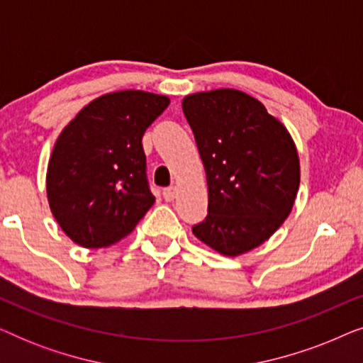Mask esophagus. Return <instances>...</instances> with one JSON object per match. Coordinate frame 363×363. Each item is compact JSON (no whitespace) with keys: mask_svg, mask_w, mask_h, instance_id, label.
<instances>
[{"mask_svg":"<svg viewBox=\"0 0 363 363\" xmlns=\"http://www.w3.org/2000/svg\"><path fill=\"white\" fill-rule=\"evenodd\" d=\"M177 195V188L175 186H168V188H163V198H165V201H172L173 198Z\"/></svg>","mask_w":363,"mask_h":363,"instance_id":"1","label":"esophagus"}]
</instances>
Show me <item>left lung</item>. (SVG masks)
Returning <instances> with one entry per match:
<instances>
[{"mask_svg": "<svg viewBox=\"0 0 363 363\" xmlns=\"http://www.w3.org/2000/svg\"><path fill=\"white\" fill-rule=\"evenodd\" d=\"M183 113L208 182V215L193 235L225 256L269 240L294 205L299 157L282 123L235 89L186 96Z\"/></svg>", "mask_w": 363, "mask_h": 363, "instance_id": "8db88e82", "label": "left lung"}]
</instances>
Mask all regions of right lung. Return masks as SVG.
Listing matches in <instances>:
<instances>
[{"instance_id": "1", "label": "right lung", "mask_w": 363, "mask_h": 363, "mask_svg": "<svg viewBox=\"0 0 363 363\" xmlns=\"http://www.w3.org/2000/svg\"><path fill=\"white\" fill-rule=\"evenodd\" d=\"M168 104V97L143 91L106 94L59 135L48 165V201L74 242L111 246L155 203L142 137Z\"/></svg>"}]
</instances>
